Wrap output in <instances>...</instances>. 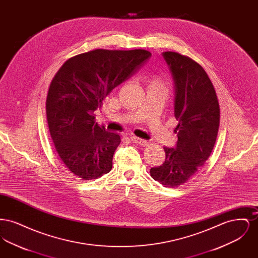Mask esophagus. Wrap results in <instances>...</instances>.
Returning <instances> with one entry per match:
<instances>
[{"instance_id":"esophagus-1","label":"esophagus","mask_w":258,"mask_h":258,"mask_svg":"<svg viewBox=\"0 0 258 258\" xmlns=\"http://www.w3.org/2000/svg\"><path fill=\"white\" fill-rule=\"evenodd\" d=\"M131 140L134 143H136V144H138L140 146H147L148 145V141L144 140V139H141V138H138L136 136H131Z\"/></svg>"}]
</instances>
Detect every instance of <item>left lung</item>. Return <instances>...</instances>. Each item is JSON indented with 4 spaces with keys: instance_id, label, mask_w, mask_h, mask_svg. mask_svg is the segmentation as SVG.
Masks as SVG:
<instances>
[{
    "instance_id": "8db88e82",
    "label": "left lung",
    "mask_w": 258,
    "mask_h": 258,
    "mask_svg": "<svg viewBox=\"0 0 258 258\" xmlns=\"http://www.w3.org/2000/svg\"><path fill=\"white\" fill-rule=\"evenodd\" d=\"M174 81V115L178 141L163 147L165 160L151 168L155 181L166 187L185 183L208 160L220 125V104L215 88L204 69L189 57L163 52Z\"/></svg>"
}]
</instances>
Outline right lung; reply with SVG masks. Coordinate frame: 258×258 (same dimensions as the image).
I'll return each mask as SVG.
<instances>
[{
	"mask_svg": "<svg viewBox=\"0 0 258 258\" xmlns=\"http://www.w3.org/2000/svg\"><path fill=\"white\" fill-rule=\"evenodd\" d=\"M151 56L144 49L93 50L69 59L54 76L46 98L50 135L75 176L93 180L112 169L121 136L98 125L94 112Z\"/></svg>",
	"mask_w": 258,
	"mask_h": 258,
	"instance_id": "right-lung-1",
	"label": "right lung"
}]
</instances>
